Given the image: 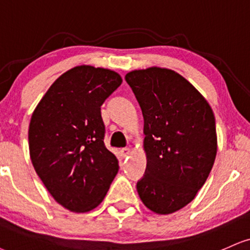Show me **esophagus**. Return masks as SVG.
Instances as JSON below:
<instances>
[{"label":"esophagus","instance_id":"34e87169","mask_svg":"<svg viewBox=\"0 0 250 250\" xmlns=\"http://www.w3.org/2000/svg\"><path fill=\"white\" fill-rule=\"evenodd\" d=\"M122 154L124 156H128L131 154V149L130 148H123L122 149Z\"/></svg>","mask_w":250,"mask_h":250}]
</instances>
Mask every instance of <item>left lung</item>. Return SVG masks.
<instances>
[{"instance_id": "1", "label": "left lung", "mask_w": 250, "mask_h": 250, "mask_svg": "<svg viewBox=\"0 0 250 250\" xmlns=\"http://www.w3.org/2000/svg\"><path fill=\"white\" fill-rule=\"evenodd\" d=\"M143 111L146 174L137 190L147 208L171 214L192 202L210 175L218 140L212 107L175 70L134 69L125 75Z\"/></svg>"}]
</instances>
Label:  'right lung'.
Instances as JSON below:
<instances>
[{
  "label": "right lung",
  "instance_id": "obj_1",
  "mask_svg": "<svg viewBox=\"0 0 250 250\" xmlns=\"http://www.w3.org/2000/svg\"><path fill=\"white\" fill-rule=\"evenodd\" d=\"M122 82L115 70L76 66L52 83L31 116L33 168L52 197L75 213L97 208L119 170L104 145L101 105Z\"/></svg>",
  "mask_w": 250,
  "mask_h": 250
}]
</instances>
